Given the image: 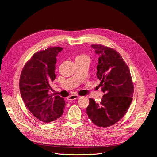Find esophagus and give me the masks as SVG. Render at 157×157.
Instances as JSON below:
<instances>
[{"label":"esophagus","mask_w":157,"mask_h":157,"mask_svg":"<svg viewBox=\"0 0 157 157\" xmlns=\"http://www.w3.org/2000/svg\"><path fill=\"white\" fill-rule=\"evenodd\" d=\"M79 98V96L78 95V94H72L70 96H68L67 98V99L68 100H70V101H72V100H74V99H76L77 98Z\"/></svg>","instance_id":"34e87169"}]
</instances>
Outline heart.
<instances>
[{
	"label": "heart",
	"instance_id": "b5f03b06",
	"mask_svg": "<svg viewBox=\"0 0 157 157\" xmlns=\"http://www.w3.org/2000/svg\"><path fill=\"white\" fill-rule=\"evenodd\" d=\"M75 59L81 60V61H90V58L88 55L86 54H80L78 56H76Z\"/></svg>",
	"mask_w": 157,
	"mask_h": 157
}]
</instances>
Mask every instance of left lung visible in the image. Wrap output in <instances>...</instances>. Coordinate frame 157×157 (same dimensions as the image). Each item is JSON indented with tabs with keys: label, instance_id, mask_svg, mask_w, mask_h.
<instances>
[{
	"label": "left lung",
	"instance_id": "left-lung-1",
	"mask_svg": "<svg viewBox=\"0 0 157 157\" xmlns=\"http://www.w3.org/2000/svg\"><path fill=\"white\" fill-rule=\"evenodd\" d=\"M100 56L97 65V78L104 93L99 104L89 98L87 114L99 127H107L121 120L132 101L134 86L130 70L120 54L101 44L92 45Z\"/></svg>",
	"mask_w": 157,
	"mask_h": 157
}]
</instances>
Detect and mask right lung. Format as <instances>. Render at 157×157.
I'll use <instances>...</instances> for the list:
<instances>
[{
    "label": "right lung",
    "mask_w": 157,
    "mask_h": 157,
    "mask_svg": "<svg viewBox=\"0 0 157 157\" xmlns=\"http://www.w3.org/2000/svg\"><path fill=\"white\" fill-rule=\"evenodd\" d=\"M61 47H48L35 53L21 72L19 89L24 102L39 121L48 123L60 118L65 102L59 95L49 94L50 84L55 79L56 56Z\"/></svg>",
    "instance_id": "obj_1"
}]
</instances>
